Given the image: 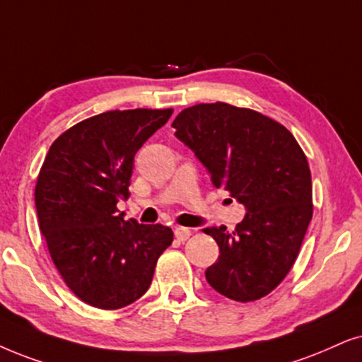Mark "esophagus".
<instances>
[{
	"instance_id": "34e87169",
	"label": "esophagus",
	"mask_w": 362,
	"mask_h": 362,
	"mask_svg": "<svg viewBox=\"0 0 362 362\" xmlns=\"http://www.w3.org/2000/svg\"><path fill=\"white\" fill-rule=\"evenodd\" d=\"M190 234H192L190 228H187V227H177V228H175V237H177L178 240H182V242L189 239Z\"/></svg>"
}]
</instances>
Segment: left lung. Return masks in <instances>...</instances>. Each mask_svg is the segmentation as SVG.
<instances>
[{"instance_id":"obj_1","label":"left lung","mask_w":362,"mask_h":362,"mask_svg":"<svg viewBox=\"0 0 362 362\" xmlns=\"http://www.w3.org/2000/svg\"><path fill=\"white\" fill-rule=\"evenodd\" d=\"M172 127L212 184L230 192L247 212L234 232L205 228L221 250L205 279L239 303L267 296L289 274L313 218V182L303 148L272 118L222 102L185 108Z\"/></svg>"}]
</instances>
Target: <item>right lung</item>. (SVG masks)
Here are the masks:
<instances>
[{"label": "right lung", "instance_id": "add662e5", "mask_svg": "<svg viewBox=\"0 0 362 362\" xmlns=\"http://www.w3.org/2000/svg\"><path fill=\"white\" fill-rule=\"evenodd\" d=\"M173 110H115L76 123L48 150L35 189L40 230L63 281L86 304L120 309L152 284L170 227L118 214L135 153Z\"/></svg>", "mask_w": 362, "mask_h": 362}]
</instances>
